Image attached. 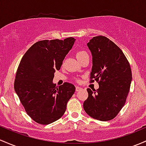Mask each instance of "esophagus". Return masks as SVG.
<instances>
[{
    "label": "esophagus",
    "instance_id": "obj_1",
    "mask_svg": "<svg viewBox=\"0 0 146 146\" xmlns=\"http://www.w3.org/2000/svg\"><path fill=\"white\" fill-rule=\"evenodd\" d=\"M81 90H82V88H81V87H78V86H76V92H78V91Z\"/></svg>",
    "mask_w": 146,
    "mask_h": 146
}]
</instances>
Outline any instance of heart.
<instances>
[{
    "label": "heart",
    "instance_id": "b5f03b06",
    "mask_svg": "<svg viewBox=\"0 0 146 146\" xmlns=\"http://www.w3.org/2000/svg\"><path fill=\"white\" fill-rule=\"evenodd\" d=\"M86 54H88L86 51H83V50H80V51L77 52V53H76V58H81V57L83 56L86 55Z\"/></svg>",
    "mask_w": 146,
    "mask_h": 146
}]
</instances>
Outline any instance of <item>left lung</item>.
<instances>
[{"label":"left lung","mask_w":146,"mask_h":146,"mask_svg":"<svg viewBox=\"0 0 146 146\" xmlns=\"http://www.w3.org/2000/svg\"><path fill=\"white\" fill-rule=\"evenodd\" d=\"M87 45L92 56L90 78L99 81V87L96 90L87 89L83 108L95 119L110 121L123 107L130 91V64L121 50L108 38L93 37Z\"/></svg>","instance_id":"left-lung-1"}]
</instances>
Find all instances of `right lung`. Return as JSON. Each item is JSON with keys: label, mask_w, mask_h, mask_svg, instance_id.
<instances>
[{"label": "right lung", "mask_w": 146, "mask_h": 146, "mask_svg": "<svg viewBox=\"0 0 146 146\" xmlns=\"http://www.w3.org/2000/svg\"><path fill=\"white\" fill-rule=\"evenodd\" d=\"M75 40L70 37L36 42L21 60L14 90L27 114L38 123L47 125L59 119L74 93L73 84L57 87L53 78Z\"/></svg>", "instance_id": "1"}]
</instances>
